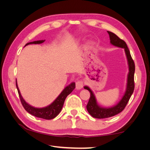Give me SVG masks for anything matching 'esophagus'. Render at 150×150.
I'll return each mask as SVG.
<instances>
[{
  "mask_svg": "<svg viewBox=\"0 0 150 150\" xmlns=\"http://www.w3.org/2000/svg\"><path fill=\"white\" fill-rule=\"evenodd\" d=\"M84 86V82L82 80H79L76 82V89L77 90H81L82 88H83Z\"/></svg>",
  "mask_w": 150,
  "mask_h": 150,
  "instance_id": "esophagus-1",
  "label": "esophagus"
}]
</instances>
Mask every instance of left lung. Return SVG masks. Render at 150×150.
Returning a JSON list of instances; mask_svg holds the SVG:
<instances>
[{"mask_svg": "<svg viewBox=\"0 0 150 150\" xmlns=\"http://www.w3.org/2000/svg\"><path fill=\"white\" fill-rule=\"evenodd\" d=\"M108 33L109 34L110 42L111 44H113V46H115L119 47H122V48L124 49L129 66V73L128 75V81H127V86L125 93H124L122 99L120 100L119 103L113 107L105 108L98 106L93 91L90 90V88L86 86L84 87V89L88 90L90 93V98L89 99L88 103L86 106L87 110L88 113L92 117L94 118H97V119L109 118L120 113L125 108L126 104H128L135 88V63L133 60L132 59V57L131 56V54H130L128 47L127 46V44L123 40L120 39L115 33L108 31Z\"/></svg>", "mask_w": 150, "mask_h": 150, "instance_id": "8db88e82", "label": "left lung"}]
</instances>
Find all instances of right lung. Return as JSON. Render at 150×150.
I'll return each mask as SVG.
<instances>
[{
    "instance_id": "1",
    "label": "right lung",
    "mask_w": 150,
    "mask_h": 150,
    "mask_svg": "<svg viewBox=\"0 0 150 150\" xmlns=\"http://www.w3.org/2000/svg\"><path fill=\"white\" fill-rule=\"evenodd\" d=\"M44 41H45V40L33 41V42L27 43L26 44V46L28 45V44H41L44 42ZM16 86H17V91L18 93L19 97H20L21 103L24 109L26 110V111H27L28 113L32 115L33 116L41 118V119L50 120L54 119V118L56 117L59 114L60 111L62 110L66 98L69 94L71 93L72 91L75 88V82H72V83L68 85V86H66L52 104H50L49 106L42 108H35L31 106V105L28 104L24 100V98H22L21 94V92L19 91V89L18 88L17 82H16Z\"/></svg>"
}]
</instances>
